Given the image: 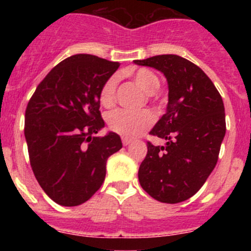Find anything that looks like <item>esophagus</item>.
I'll return each instance as SVG.
<instances>
[{
  "label": "esophagus",
  "instance_id": "34e87169",
  "mask_svg": "<svg viewBox=\"0 0 251 251\" xmlns=\"http://www.w3.org/2000/svg\"><path fill=\"white\" fill-rule=\"evenodd\" d=\"M130 143H132V140H130V138H126V137L123 138V144H124V146H128V144H130Z\"/></svg>",
  "mask_w": 251,
  "mask_h": 251
}]
</instances>
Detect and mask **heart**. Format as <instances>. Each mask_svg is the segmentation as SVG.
Here are the masks:
<instances>
[{"mask_svg":"<svg viewBox=\"0 0 251 251\" xmlns=\"http://www.w3.org/2000/svg\"><path fill=\"white\" fill-rule=\"evenodd\" d=\"M136 85L147 95H153L159 87V78L153 72L141 68L133 74ZM118 77L111 76L105 81L100 90V100L104 107H111L115 103ZM153 124V115L148 110H125L118 109L108 116V126L113 132L126 138H133L141 135Z\"/></svg>","mask_w":251,"mask_h":251,"instance_id":"heart-1","label":"heart"}]
</instances>
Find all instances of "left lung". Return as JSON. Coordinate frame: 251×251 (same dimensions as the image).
I'll use <instances>...</instances> for the list:
<instances>
[{
  "instance_id": "1",
  "label": "left lung",
  "mask_w": 251,
  "mask_h": 251,
  "mask_svg": "<svg viewBox=\"0 0 251 251\" xmlns=\"http://www.w3.org/2000/svg\"><path fill=\"white\" fill-rule=\"evenodd\" d=\"M135 63L163 73L169 86L166 113L149 132L166 144L147 143L138 179L151 198L181 203L201 188L216 166L226 133L224 100L203 70L179 55H154Z\"/></svg>"
}]
</instances>
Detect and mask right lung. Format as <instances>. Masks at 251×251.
<instances>
[{"mask_svg":"<svg viewBox=\"0 0 251 251\" xmlns=\"http://www.w3.org/2000/svg\"><path fill=\"white\" fill-rule=\"evenodd\" d=\"M118 62L75 54L55 65L40 82L25 110L30 165L45 193L63 206L87 201L105 178L120 136L93 137L104 121L100 95Z\"/></svg>","mask_w":251,"mask_h":251,"instance_id":"obj_1","label":"right lung"}]
</instances>
